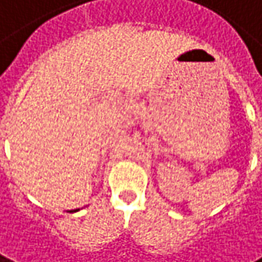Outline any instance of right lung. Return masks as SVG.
Returning <instances> with one entry per match:
<instances>
[{
	"instance_id": "1",
	"label": "right lung",
	"mask_w": 262,
	"mask_h": 262,
	"mask_svg": "<svg viewBox=\"0 0 262 262\" xmlns=\"http://www.w3.org/2000/svg\"><path fill=\"white\" fill-rule=\"evenodd\" d=\"M76 212H77V210H76Z\"/></svg>"
}]
</instances>
